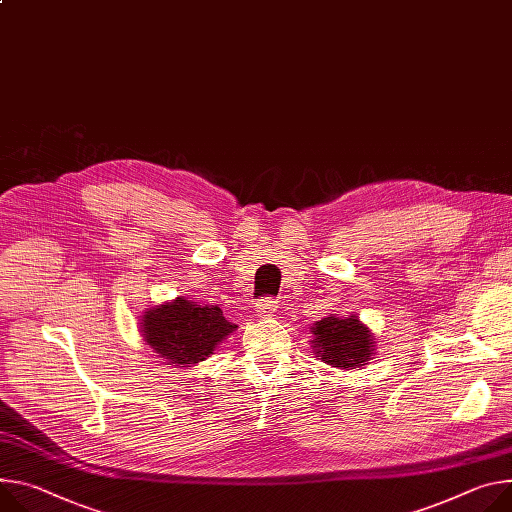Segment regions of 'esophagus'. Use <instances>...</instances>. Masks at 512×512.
Instances as JSON below:
<instances>
[{
	"mask_svg": "<svg viewBox=\"0 0 512 512\" xmlns=\"http://www.w3.org/2000/svg\"><path fill=\"white\" fill-rule=\"evenodd\" d=\"M277 310V300L273 298H263L257 302V314L261 318H267V316H273V312Z\"/></svg>",
	"mask_w": 512,
	"mask_h": 512,
	"instance_id": "34e87169",
	"label": "esophagus"
}]
</instances>
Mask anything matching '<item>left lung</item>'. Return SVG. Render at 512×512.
<instances>
[{"label": "left lung", "mask_w": 512, "mask_h": 512, "mask_svg": "<svg viewBox=\"0 0 512 512\" xmlns=\"http://www.w3.org/2000/svg\"><path fill=\"white\" fill-rule=\"evenodd\" d=\"M314 351L320 361L339 369H355L365 365L371 357V335L357 316L339 318L327 316L318 320L314 327Z\"/></svg>", "instance_id": "left-lung-1"}]
</instances>
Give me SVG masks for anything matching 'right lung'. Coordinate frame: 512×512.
<instances>
[{
	"label": "right lung",
	"instance_id": "obj_1",
	"mask_svg": "<svg viewBox=\"0 0 512 512\" xmlns=\"http://www.w3.org/2000/svg\"><path fill=\"white\" fill-rule=\"evenodd\" d=\"M235 329L237 324L226 320L218 306H200L183 298L161 304L143 318L147 343L167 365L181 367L204 361Z\"/></svg>",
	"mask_w": 512,
	"mask_h": 512
}]
</instances>
